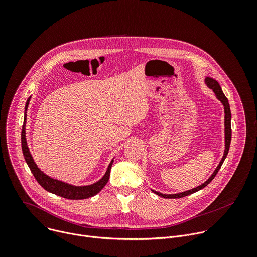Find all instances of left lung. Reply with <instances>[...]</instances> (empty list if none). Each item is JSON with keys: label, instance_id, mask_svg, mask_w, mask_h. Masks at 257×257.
<instances>
[{"label": "left lung", "instance_id": "1", "mask_svg": "<svg viewBox=\"0 0 257 257\" xmlns=\"http://www.w3.org/2000/svg\"><path fill=\"white\" fill-rule=\"evenodd\" d=\"M205 83L206 85L212 89V91L214 92L216 98L221 101L224 105V108H225V152H224V156L221 160V162H219L218 166L216 167V169L214 170V172L212 173V175L204 182L202 183L201 185L197 186L196 188H193L191 190H188V191H185V192H182V193H177V194H163L161 192H158V191H155V190H152L154 193H156L157 195L161 196V197H164V198H181V197H184V196H187V195H190L192 193H195L199 190H201L202 188H204L205 186H207L209 183L213 180V178L215 177V175L217 174V172L219 171V169H221L225 159L227 158L228 156V153H229V149H230V144H231V139H232V129H231V109H230V104H229V100L228 98L226 97V95L224 94L221 86H219L218 82L216 80H214L213 78L211 77H205Z\"/></svg>", "mask_w": 257, "mask_h": 257}]
</instances>
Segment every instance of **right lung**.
<instances>
[{"label": "right lung", "instance_id": "right-lung-1", "mask_svg": "<svg viewBox=\"0 0 257 257\" xmlns=\"http://www.w3.org/2000/svg\"><path fill=\"white\" fill-rule=\"evenodd\" d=\"M29 101H30V97H28V99L25 103L24 123H23V127H22V132H21V145H22V152H23L25 162L28 165L35 180L39 182V184L45 190H47L53 194L59 195L61 197L67 198V199H75V200L86 199V198L92 197L95 194H97L105 186V184L109 179V173H111V168L114 163V160H112L111 163H109L103 177L100 180H98L97 182L93 183V184H91V185H86V186L71 185V184H68V183L62 182L60 180L51 178L50 176L46 175L34 163L32 157H31V154L29 152L28 146H27V142H26L25 123H26V111H27V106L29 104Z\"/></svg>", "mask_w": 257, "mask_h": 257}]
</instances>
